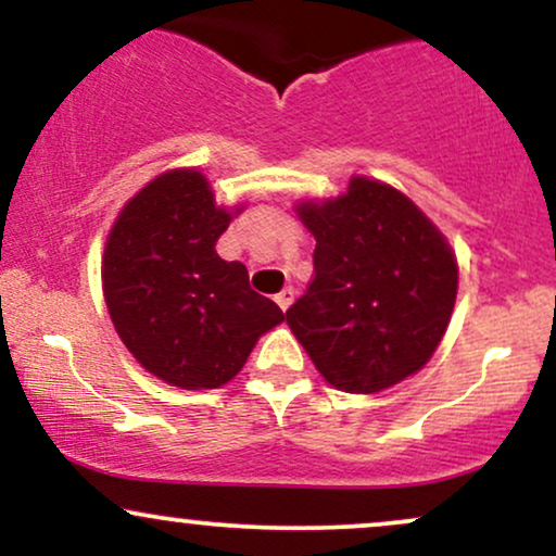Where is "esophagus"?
<instances>
[{"label":"esophagus","mask_w":556,"mask_h":556,"mask_svg":"<svg viewBox=\"0 0 556 556\" xmlns=\"http://www.w3.org/2000/svg\"><path fill=\"white\" fill-rule=\"evenodd\" d=\"M274 300H277L279 308L287 311L292 305V300H295V290H292V287H285L282 292H277V295H274Z\"/></svg>","instance_id":"esophagus-1"}]
</instances>
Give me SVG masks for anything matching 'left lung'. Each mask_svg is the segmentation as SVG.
<instances>
[{"label":"left lung","instance_id":"1","mask_svg":"<svg viewBox=\"0 0 556 556\" xmlns=\"http://www.w3.org/2000/svg\"><path fill=\"white\" fill-rule=\"evenodd\" d=\"M314 279L287 311L292 334L331 387L374 394L429 363L457 298L450 242L392 185L353 177L348 193L303 201Z\"/></svg>","mask_w":556,"mask_h":556}]
</instances>
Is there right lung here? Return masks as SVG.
Returning <instances> with one entry per match:
<instances>
[{
  "instance_id": "add662e5",
  "label": "right lung",
  "mask_w": 556,
  "mask_h": 556,
  "mask_svg": "<svg viewBox=\"0 0 556 556\" xmlns=\"http://www.w3.org/2000/svg\"><path fill=\"white\" fill-rule=\"evenodd\" d=\"M229 222L201 172L172 169L125 203L106 238L101 282L114 329L172 387L227 384L258 337L285 321L251 290L245 266L216 253Z\"/></svg>"
}]
</instances>
